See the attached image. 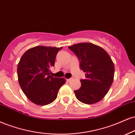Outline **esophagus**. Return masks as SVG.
I'll list each match as a JSON object with an SVG mask.
<instances>
[{"instance_id": "34e87169", "label": "esophagus", "mask_w": 135, "mask_h": 135, "mask_svg": "<svg viewBox=\"0 0 135 135\" xmlns=\"http://www.w3.org/2000/svg\"><path fill=\"white\" fill-rule=\"evenodd\" d=\"M72 80V78H69V79H66V81H67L68 82H69L70 81Z\"/></svg>"}]
</instances>
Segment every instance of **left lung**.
I'll list each match as a JSON object with an SVG mask.
<instances>
[{
    "instance_id": "obj_1",
    "label": "left lung",
    "mask_w": 135,
    "mask_h": 135,
    "mask_svg": "<svg viewBox=\"0 0 135 135\" xmlns=\"http://www.w3.org/2000/svg\"><path fill=\"white\" fill-rule=\"evenodd\" d=\"M76 55L80 69L85 73L80 89L74 90L77 99L86 104L101 100L110 89L114 80V65L107 52L91 43H80L68 47Z\"/></svg>"
}]
</instances>
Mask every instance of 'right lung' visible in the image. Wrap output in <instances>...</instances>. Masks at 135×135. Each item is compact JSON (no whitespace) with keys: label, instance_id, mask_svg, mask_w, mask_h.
Listing matches in <instances>:
<instances>
[{"label":"right lung","instance_id":"obj_1","mask_svg":"<svg viewBox=\"0 0 135 135\" xmlns=\"http://www.w3.org/2000/svg\"><path fill=\"white\" fill-rule=\"evenodd\" d=\"M62 49L36 46L28 49L20 59L17 69L19 84L27 98L36 105L54 102L59 88L66 83L64 78L49 75L57 54Z\"/></svg>","mask_w":135,"mask_h":135}]
</instances>
